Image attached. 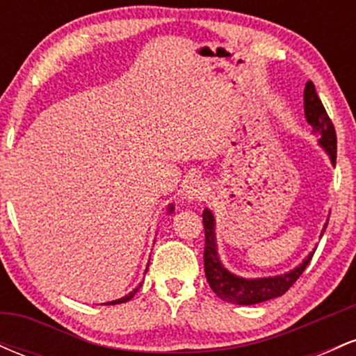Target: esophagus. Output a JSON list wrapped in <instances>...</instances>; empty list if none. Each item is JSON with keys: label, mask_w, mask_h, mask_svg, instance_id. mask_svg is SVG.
Instances as JSON below:
<instances>
[{"label": "esophagus", "mask_w": 356, "mask_h": 356, "mask_svg": "<svg viewBox=\"0 0 356 356\" xmlns=\"http://www.w3.org/2000/svg\"><path fill=\"white\" fill-rule=\"evenodd\" d=\"M186 195L191 201H204L209 195V187L201 179H192L186 187Z\"/></svg>", "instance_id": "34e87169"}]
</instances>
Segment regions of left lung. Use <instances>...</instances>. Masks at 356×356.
<instances>
[{
    "mask_svg": "<svg viewBox=\"0 0 356 356\" xmlns=\"http://www.w3.org/2000/svg\"><path fill=\"white\" fill-rule=\"evenodd\" d=\"M305 113L308 124L313 127L314 134H320V144L326 150L334 164L337 162V132L332 118L328 117L325 107H323L320 97H318L316 88L313 81H308L305 87ZM204 222V271H206L207 283H209L212 291L218 295L220 300L227 301L232 305H256L263 301L273 300V298L283 296L293 284L296 283L298 277L303 275L306 266L309 264L314 252H312L300 266L286 275L275 277H259V280H246L231 275L226 268L220 264L218 251H216L214 239V216L209 211L202 212ZM328 226V222H326ZM326 226L323 227L325 232Z\"/></svg>",
    "mask_w": 356,
    "mask_h": 356,
    "instance_id": "8db88e82",
    "label": "left lung"
}]
</instances>
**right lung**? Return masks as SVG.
I'll use <instances>...</instances> for the list:
<instances>
[{
    "mask_svg": "<svg viewBox=\"0 0 356 356\" xmlns=\"http://www.w3.org/2000/svg\"><path fill=\"white\" fill-rule=\"evenodd\" d=\"M169 211H172V206H170V209ZM138 288H140V286H138ZM138 288H136L134 289V291H130L129 295L127 296H124V298H120V300H115V301H110V303H105V305H120V303H127V301L129 300H132L134 296H136V293L138 291Z\"/></svg>",
    "mask_w": 356,
    "mask_h": 356,
    "instance_id": "right-lung-1",
    "label": "right lung"
}]
</instances>
